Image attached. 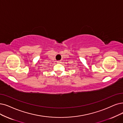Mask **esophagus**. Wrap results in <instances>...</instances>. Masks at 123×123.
Wrapping results in <instances>:
<instances>
[{"instance_id": "esophagus-1", "label": "esophagus", "mask_w": 123, "mask_h": 123, "mask_svg": "<svg viewBox=\"0 0 123 123\" xmlns=\"http://www.w3.org/2000/svg\"><path fill=\"white\" fill-rule=\"evenodd\" d=\"M56 62H57V63H60L62 62L61 61H57Z\"/></svg>"}]
</instances>
